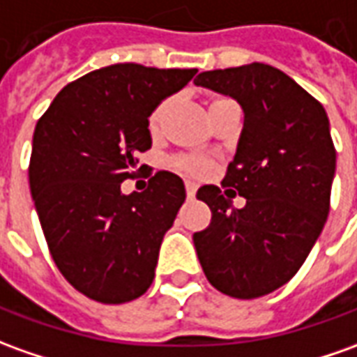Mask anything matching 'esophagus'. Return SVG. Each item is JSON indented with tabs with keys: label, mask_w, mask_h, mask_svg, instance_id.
I'll return each instance as SVG.
<instances>
[{
	"label": "esophagus",
	"mask_w": 357,
	"mask_h": 357,
	"mask_svg": "<svg viewBox=\"0 0 357 357\" xmlns=\"http://www.w3.org/2000/svg\"><path fill=\"white\" fill-rule=\"evenodd\" d=\"M186 196H188V200H192L194 196H196V184L186 183Z\"/></svg>",
	"instance_id": "obj_1"
}]
</instances>
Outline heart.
Wrapping results in <instances>:
<instances>
[{"label": "heart", "mask_w": 357, "mask_h": 357, "mask_svg": "<svg viewBox=\"0 0 357 357\" xmlns=\"http://www.w3.org/2000/svg\"><path fill=\"white\" fill-rule=\"evenodd\" d=\"M169 108H171V99L163 100V102H159L155 107L151 116H149V122H147L151 134H157L161 130ZM174 169L181 171L183 174H186V176H202L208 171V161H204L200 157H178V159H174Z\"/></svg>", "instance_id": "obj_1"}]
</instances>
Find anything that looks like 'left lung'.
<instances>
[{
	"label": "left lung",
	"mask_w": 357,
	"mask_h": 357,
	"mask_svg": "<svg viewBox=\"0 0 357 357\" xmlns=\"http://www.w3.org/2000/svg\"><path fill=\"white\" fill-rule=\"evenodd\" d=\"M196 85L229 95L245 122L221 192L206 184L210 225L194 233L206 278L221 294L255 299L296 276L331 210L336 149L323 105L268 63L202 71ZM234 190L231 191L230 188ZM248 198L245 208L230 202Z\"/></svg>",
	"instance_id": "obj_1"
}]
</instances>
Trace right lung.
<instances>
[{
	"instance_id": "add662e5",
	"label": "right lung",
	"mask_w": 357,
	"mask_h": 357,
	"mask_svg": "<svg viewBox=\"0 0 357 357\" xmlns=\"http://www.w3.org/2000/svg\"><path fill=\"white\" fill-rule=\"evenodd\" d=\"M198 70L114 63L66 85L36 122L29 184L61 276L100 303L144 296L165 233L186 198L181 176L159 171L124 194L137 155L151 147L147 118Z\"/></svg>"
}]
</instances>
